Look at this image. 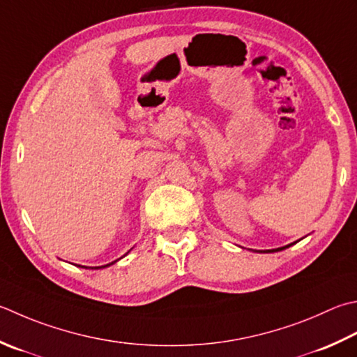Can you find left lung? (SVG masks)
Listing matches in <instances>:
<instances>
[{"label": "left lung", "instance_id": "left-lung-1", "mask_svg": "<svg viewBox=\"0 0 357 357\" xmlns=\"http://www.w3.org/2000/svg\"><path fill=\"white\" fill-rule=\"evenodd\" d=\"M286 248H289V246H284V248H278V249H272V250H269V252H275V250H283V249H286Z\"/></svg>", "mask_w": 357, "mask_h": 357}]
</instances>
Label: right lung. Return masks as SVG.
<instances>
[{"label":"right lung","mask_w":357,"mask_h":357,"mask_svg":"<svg viewBox=\"0 0 357 357\" xmlns=\"http://www.w3.org/2000/svg\"><path fill=\"white\" fill-rule=\"evenodd\" d=\"M107 266H108V264H107ZM102 268H105V266H102Z\"/></svg>","instance_id":"right-lung-1"}]
</instances>
